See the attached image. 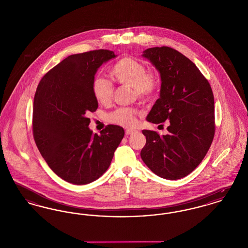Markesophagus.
I'll return each mask as SVG.
<instances>
[{
    "mask_svg": "<svg viewBox=\"0 0 248 248\" xmlns=\"http://www.w3.org/2000/svg\"><path fill=\"white\" fill-rule=\"evenodd\" d=\"M138 131L137 130L134 129H127L125 130V135L126 136H129V135H133V134H135V133H137Z\"/></svg>",
    "mask_w": 248,
    "mask_h": 248,
    "instance_id": "34e87169",
    "label": "esophagus"
}]
</instances>
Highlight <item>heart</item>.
<instances>
[{
    "label": "heart",
    "instance_id": "b5f03b06",
    "mask_svg": "<svg viewBox=\"0 0 248 248\" xmlns=\"http://www.w3.org/2000/svg\"><path fill=\"white\" fill-rule=\"evenodd\" d=\"M110 76L123 85L133 87L134 92L142 100H150L159 88L157 74L153 71H146L145 65L138 59L124 57L111 67ZM95 99L106 105L110 102L113 95V85L102 77H95L92 83ZM139 111L133 108H119L108 114L109 123L124 127H133L137 124Z\"/></svg>",
    "mask_w": 248,
    "mask_h": 248
}]
</instances>
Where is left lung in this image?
Returning a JSON list of instances; mask_svg holds the SVG:
<instances>
[{
  "instance_id": "1",
  "label": "left lung",
  "mask_w": 248,
  "mask_h": 248,
  "mask_svg": "<svg viewBox=\"0 0 248 248\" xmlns=\"http://www.w3.org/2000/svg\"><path fill=\"white\" fill-rule=\"evenodd\" d=\"M161 74L160 97L147 121L169 120L168 134L143 130V162L154 174L175 180L188 176L207 154L215 135L214 95L196 65L176 49L148 48L143 52Z\"/></svg>"
}]
</instances>
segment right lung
Instances as JSON below:
<instances>
[{
  "instance_id": "right-lung-1",
  "label": "right lung",
  "mask_w": 248,
  "mask_h": 248,
  "mask_svg": "<svg viewBox=\"0 0 248 248\" xmlns=\"http://www.w3.org/2000/svg\"><path fill=\"white\" fill-rule=\"evenodd\" d=\"M115 57L104 49L69 56L48 71L36 90V146L54 173L75 185L101 177L124 136V128L114 124L107 125L99 136L93 134L86 116L98 107L92 89L94 74Z\"/></svg>"
}]
</instances>
